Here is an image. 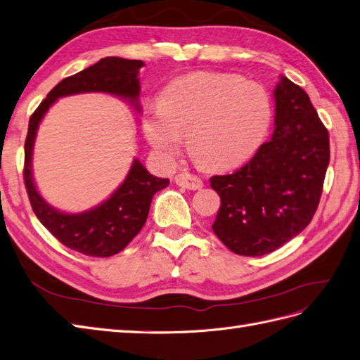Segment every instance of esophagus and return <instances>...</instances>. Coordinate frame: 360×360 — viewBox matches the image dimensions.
I'll return each instance as SVG.
<instances>
[{"mask_svg":"<svg viewBox=\"0 0 360 360\" xmlns=\"http://www.w3.org/2000/svg\"><path fill=\"white\" fill-rule=\"evenodd\" d=\"M175 183H177L179 186L191 189V191H197L203 188V180L189 172H180L175 175Z\"/></svg>","mask_w":360,"mask_h":360,"instance_id":"1","label":"esophagus"}]
</instances>
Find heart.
<instances>
[{
    "label": "heart",
    "mask_w": 360,
    "mask_h": 360,
    "mask_svg": "<svg viewBox=\"0 0 360 360\" xmlns=\"http://www.w3.org/2000/svg\"><path fill=\"white\" fill-rule=\"evenodd\" d=\"M271 119L267 91L226 73H194L175 79L159 107L143 119V131L162 157L174 155L188 136V150L200 166L231 169L249 160Z\"/></svg>",
    "instance_id": "1"
}]
</instances>
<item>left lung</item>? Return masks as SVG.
<instances>
[{
	"instance_id": "left-lung-1",
	"label": "left lung",
	"mask_w": 360,
	"mask_h": 360,
	"mask_svg": "<svg viewBox=\"0 0 360 360\" xmlns=\"http://www.w3.org/2000/svg\"><path fill=\"white\" fill-rule=\"evenodd\" d=\"M275 131L252 159L210 177L221 198L212 229L236 255L276 250L310 224L330 162L328 131L300 85L281 77L275 89Z\"/></svg>"
}]
</instances>
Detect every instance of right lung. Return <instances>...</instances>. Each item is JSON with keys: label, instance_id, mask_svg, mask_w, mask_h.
I'll return each mask as SVG.
<instances>
[{"label": "right lung", "instance_id": "add662e5", "mask_svg": "<svg viewBox=\"0 0 360 360\" xmlns=\"http://www.w3.org/2000/svg\"><path fill=\"white\" fill-rule=\"evenodd\" d=\"M142 60L103 58L98 64L63 79L29 120L24 143V185L34 215L55 238L68 249L89 257L108 258L124 250L142 229L155 192L169 185L168 179L154 177L142 163L134 160L125 181L98 207L84 214H63L49 206L38 194L32 179V150L44 114L58 98L85 91H105L137 102L139 68Z\"/></svg>", "mask_w": 360, "mask_h": 360}]
</instances>
